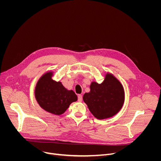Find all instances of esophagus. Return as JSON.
<instances>
[{
    "label": "esophagus",
    "mask_w": 161,
    "mask_h": 161,
    "mask_svg": "<svg viewBox=\"0 0 161 161\" xmlns=\"http://www.w3.org/2000/svg\"><path fill=\"white\" fill-rule=\"evenodd\" d=\"M78 101H79V102H81V101H82L83 97H82V96H81V95H78Z\"/></svg>",
    "instance_id": "obj_1"
}]
</instances>
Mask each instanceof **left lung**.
I'll return each instance as SVG.
<instances>
[{
	"instance_id": "left-lung-1",
	"label": "left lung",
	"mask_w": 161,
	"mask_h": 161,
	"mask_svg": "<svg viewBox=\"0 0 161 161\" xmlns=\"http://www.w3.org/2000/svg\"><path fill=\"white\" fill-rule=\"evenodd\" d=\"M89 92L83 95V101L90 111L97 119L111 118L122 109L125 92L120 81L111 73L106 74L103 83L92 81Z\"/></svg>"
}]
</instances>
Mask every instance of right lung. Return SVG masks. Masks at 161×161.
Wrapping results in <instances>:
<instances>
[{
    "label": "right lung",
    "mask_w": 161,
    "mask_h": 161,
    "mask_svg": "<svg viewBox=\"0 0 161 161\" xmlns=\"http://www.w3.org/2000/svg\"><path fill=\"white\" fill-rule=\"evenodd\" d=\"M53 72L44 73L35 87L36 99L41 108L56 115L63 114L70 104L78 100L74 91L65 88L60 81L52 79Z\"/></svg>",
    "instance_id": "obj_1"
}]
</instances>
